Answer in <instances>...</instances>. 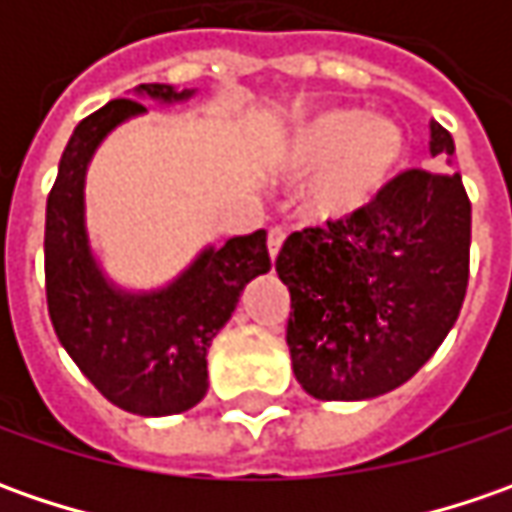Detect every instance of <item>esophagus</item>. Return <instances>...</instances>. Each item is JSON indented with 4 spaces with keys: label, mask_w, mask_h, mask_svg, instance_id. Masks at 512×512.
Returning a JSON list of instances; mask_svg holds the SVG:
<instances>
[{
    "label": "esophagus",
    "mask_w": 512,
    "mask_h": 512,
    "mask_svg": "<svg viewBox=\"0 0 512 512\" xmlns=\"http://www.w3.org/2000/svg\"><path fill=\"white\" fill-rule=\"evenodd\" d=\"M282 242H285V230H282V227H273V230L267 233V253H270V259H276V256H279Z\"/></svg>",
    "instance_id": "34e87169"
}]
</instances>
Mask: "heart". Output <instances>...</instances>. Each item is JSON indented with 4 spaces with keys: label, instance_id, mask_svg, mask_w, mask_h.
I'll list each match as a JSON object with an SVG mask.
<instances>
[{
    "label": "heart",
    "instance_id": "1",
    "mask_svg": "<svg viewBox=\"0 0 512 512\" xmlns=\"http://www.w3.org/2000/svg\"><path fill=\"white\" fill-rule=\"evenodd\" d=\"M410 156L404 128L382 113L333 105L287 130L279 162L310 176L307 205L322 219H356L379 205Z\"/></svg>",
    "mask_w": 512,
    "mask_h": 512
}]
</instances>
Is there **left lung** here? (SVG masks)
Returning a JSON list of instances; mask_svg holds the SVG:
<instances>
[{
    "label": "left lung",
    "mask_w": 512,
    "mask_h": 512,
    "mask_svg": "<svg viewBox=\"0 0 512 512\" xmlns=\"http://www.w3.org/2000/svg\"><path fill=\"white\" fill-rule=\"evenodd\" d=\"M430 122V156H453ZM276 273L290 290L296 382L322 402L396 390L456 325L470 273V199L459 173L407 170L373 210L287 236Z\"/></svg>",
    "instance_id": "8db88e82"
}]
</instances>
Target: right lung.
I'll return each mask as SVG.
<instances>
[{
	"instance_id": "right-lung-1",
	"label": "right lung",
	"mask_w": 512,
	"mask_h": 512,
	"mask_svg": "<svg viewBox=\"0 0 512 512\" xmlns=\"http://www.w3.org/2000/svg\"><path fill=\"white\" fill-rule=\"evenodd\" d=\"M196 90L139 85L136 99L187 102ZM136 99H116L82 119L59 159L45 210V290L62 347L90 384L136 416H173L205 399L207 350L227 325L250 279L270 270L267 233L207 245L168 285L119 287L102 270L88 236L85 179L110 130L148 113Z\"/></svg>"
}]
</instances>
